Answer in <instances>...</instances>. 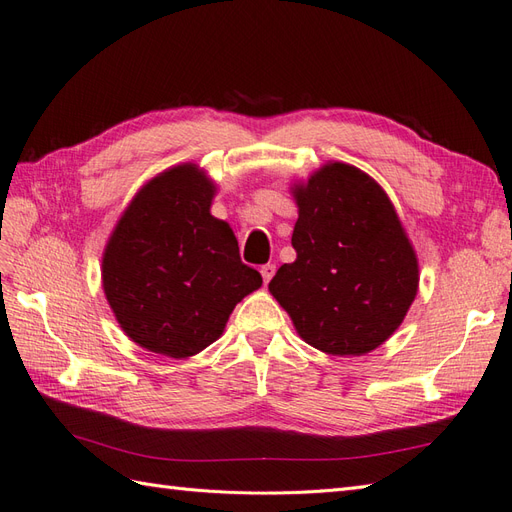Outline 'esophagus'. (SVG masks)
<instances>
[{"label":"esophagus","instance_id":"obj_1","mask_svg":"<svg viewBox=\"0 0 512 512\" xmlns=\"http://www.w3.org/2000/svg\"><path fill=\"white\" fill-rule=\"evenodd\" d=\"M273 273H275V265H265V267H260L262 282H265V284H269V280L273 278Z\"/></svg>","mask_w":512,"mask_h":512}]
</instances>
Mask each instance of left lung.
<instances>
[{"mask_svg": "<svg viewBox=\"0 0 512 512\" xmlns=\"http://www.w3.org/2000/svg\"><path fill=\"white\" fill-rule=\"evenodd\" d=\"M295 262L269 282L297 334L329 355L375 351L418 293V258L388 193L349 163L293 187Z\"/></svg>", "mask_w": 512, "mask_h": 512, "instance_id": "obj_1", "label": "left lung"}]
</instances>
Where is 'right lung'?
<instances>
[{
  "mask_svg": "<svg viewBox=\"0 0 512 512\" xmlns=\"http://www.w3.org/2000/svg\"><path fill=\"white\" fill-rule=\"evenodd\" d=\"M215 183L183 163L148 181L103 252V290L140 347L185 359L213 344L237 303L260 288L232 228L211 215Z\"/></svg>",
  "mask_w": 512,
  "mask_h": 512,
  "instance_id": "right-lung-1",
  "label": "right lung"
}]
</instances>
